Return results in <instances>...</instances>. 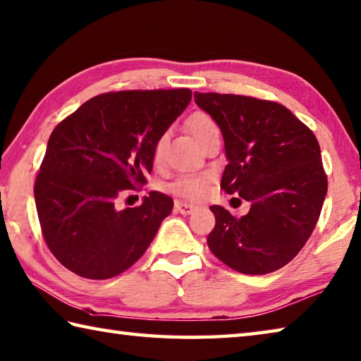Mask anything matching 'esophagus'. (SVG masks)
I'll list each match as a JSON object with an SVG mask.
<instances>
[{
    "label": "esophagus",
    "mask_w": 361,
    "mask_h": 361,
    "mask_svg": "<svg viewBox=\"0 0 361 361\" xmlns=\"http://www.w3.org/2000/svg\"><path fill=\"white\" fill-rule=\"evenodd\" d=\"M197 207L195 204H192V203H188V202H175V209L178 211L180 214H190L192 213V211L195 209Z\"/></svg>",
    "instance_id": "obj_1"
}]
</instances>
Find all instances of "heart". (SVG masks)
Wrapping results in <instances>:
<instances>
[{
    "instance_id": "b5f03b06",
    "label": "heart",
    "mask_w": 361,
    "mask_h": 361,
    "mask_svg": "<svg viewBox=\"0 0 361 361\" xmlns=\"http://www.w3.org/2000/svg\"><path fill=\"white\" fill-rule=\"evenodd\" d=\"M188 128L189 131L192 133V136L200 140L207 136L208 133L217 130V125L213 118H211L208 114H204V112H195L189 117L188 120ZM164 142H166V137L162 136L158 144L157 148H154V158H161L162 150H164ZM208 181L209 178L207 175H186V176H181L176 181H173L169 189L172 190L175 194H180V195H185V197H190V199H195V197H200L208 190Z\"/></svg>"
}]
</instances>
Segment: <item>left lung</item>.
<instances>
[{
	"label": "left lung",
	"mask_w": 361,
	"mask_h": 361,
	"mask_svg": "<svg viewBox=\"0 0 361 361\" xmlns=\"http://www.w3.org/2000/svg\"><path fill=\"white\" fill-rule=\"evenodd\" d=\"M194 98L222 131L228 164L221 188L252 204L241 217L209 208L216 216L209 250L241 274L277 271L305 245L326 199L317 139L283 104L231 94Z\"/></svg>",
	"instance_id": "obj_1"
}]
</instances>
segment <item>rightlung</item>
I'll return each mask as SVG.
<instances>
[{"instance_id": "obj_1", "label": "right lung", "mask_w": 361, "mask_h": 361, "mask_svg": "<svg viewBox=\"0 0 361 361\" xmlns=\"http://www.w3.org/2000/svg\"><path fill=\"white\" fill-rule=\"evenodd\" d=\"M190 98L189 89L109 92L53 130L34 197L48 249L68 271L104 280L144 255L173 200L150 190L140 207L116 203L145 185L158 140Z\"/></svg>"}]
</instances>
